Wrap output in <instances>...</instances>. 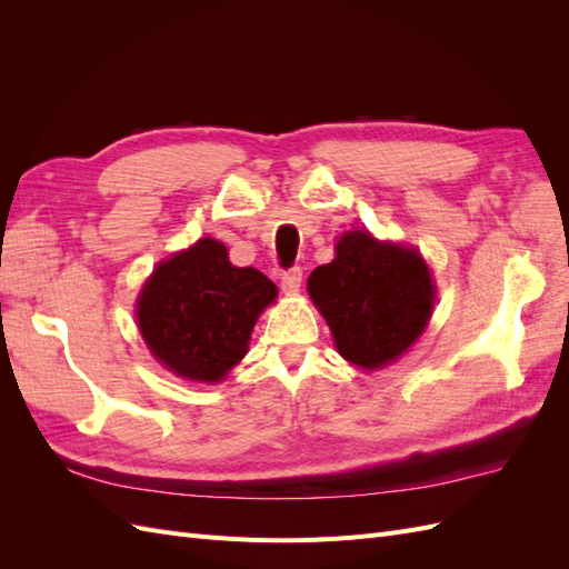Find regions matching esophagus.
Wrapping results in <instances>:
<instances>
[{
    "mask_svg": "<svg viewBox=\"0 0 569 569\" xmlns=\"http://www.w3.org/2000/svg\"><path fill=\"white\" fill-rule=\"evenodd\" d=\"M301 280H303V270H301L299 266H291V268H287V270L282 272V278H280V282H282V289H284V291H299Z\"/></svg>",
    "mask_w": 569,
    "mask_h": 569,
    "instance_id": "esophagus-1",
    "label": "esophagus"
}]
</instances>
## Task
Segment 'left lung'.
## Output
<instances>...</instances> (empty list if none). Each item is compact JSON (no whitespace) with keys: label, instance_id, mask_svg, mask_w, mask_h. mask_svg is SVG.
<instances>
[{"label":"left lung","instance_id":"8db88e82","mask_svg":"<svg viewBox=\"0 0 569 569\" xmlns=\"http://www.w3.org/2000/svg\"><path fill=\"white\" fill-rule=\"evenodd\" d=\"M308 291L339 353L366 370L399 358L422 335L435 301L422 256L366 230L339 239L335 261L311 272Z\"/></svg>","mask_w":569,"mask_h":569}]
</instances>
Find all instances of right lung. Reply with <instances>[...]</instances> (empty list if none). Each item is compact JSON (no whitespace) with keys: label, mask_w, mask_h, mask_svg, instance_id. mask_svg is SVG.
Segmentation results:
<instances>
[{"label":"right lung","mask_w":569,"mask_h":569,"mask_svg":"<svg viewBox=\"0 0 569 569\" xmlns=\"http://www.w3.org/2000/svg\"><path fill=\"white\" fill-rule=\"evenodd\" d=\"M274 284L256 268H234L216 239L199 242L153 270L137 301L151 353L187 380L218 382L244 358L256 318Z\"/></svg>","instance_id":"obj_1"}]
</instances>
